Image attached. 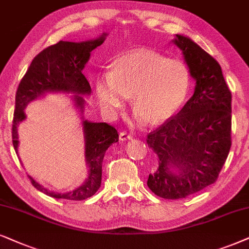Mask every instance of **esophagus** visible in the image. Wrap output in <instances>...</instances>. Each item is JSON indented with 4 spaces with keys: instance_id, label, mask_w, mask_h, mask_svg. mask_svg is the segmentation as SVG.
Returning a JSON list of instances; mask_svg holds the SVG:
<instances>
[{
    "instance_id": "34e87169",
    "label": "esophagus",
    "mask_w": 249,
    "mask_h": 249,
    "mask_svg": "<svg viewBox=\"0 0 249 249\" xmlns=\"http://www.w3.org/2000/svg\"><path fill=\"white\" fill-rule=\"evenodd\" d=\"M131 139H132V135L128 134L127 132H121V133H119V141L124 142V141L131 140Z\"/></svg>"
}]
</instances>
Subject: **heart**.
Masks as SVG:
<instances>
[{"label":"heart","instance_id":"b5f03b06","mask_svg":"<svg viewBox=\"0 0 249 249\" xmlns=\"http://www.w3.org/2000/svg\"><path fill=\"white\" fill-rule=\"evenodd\" d=\"M190 89V71L180 59L149 50H135L117 58L110 74L95 81L101 108L116 115L133 95L135 121L164 123L177 114Z\"/></svg>","mask_w":249,"mask_h":249}]
</instances>
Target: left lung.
Returning <instances> with one entry per match:
<instances>
[{"label":"left lung","instance_id":"8db88e82","mask_svg":"<svg viewBox=\"0 0 249 249\" xmlns=\"http://www.w3.org/2000/svg\"><path fill=\"white\" fill-rule=\"evenodd\" d=\"M196 81L194 95L177 115L150 132L147 143L158 158L148 187L158 197L182 199L217 180L231 148V92L221 66L192 39L177 35Z\"/></svg>","mask_w":249,"mask_h":249}]
</instances>
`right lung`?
I'll return each instance as SVG.
<instances>
[{"label":"right lung","instance_id":"obj_1","mask_svg":"<svg viewBox=\"0 0 249 249\" xmlns=\"http://www.w3.org/2000/svg\"><path fill=\"white\" fill-rule=\"evenodd\" d=\"M107 34L85 42L60 41L39 52L19 83L16 93V108L12 122V143L18 154V126L26 118L25 108L29 102L48 92L74 93L76 107L83 112L85 100L81 95L91 94V86L83 75L91 52L105 42ZM85 139V160L89 166V178L75 190L55 192L37 183L29 177L32 184L43 194L57 199L84 200L93 196L101 185L102 160L107 149L118 141L117 130L107 123L83 121Z\"/></svg>","mask_w":249,"mask_h":249}]
</instances>
